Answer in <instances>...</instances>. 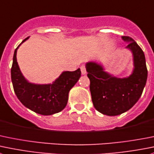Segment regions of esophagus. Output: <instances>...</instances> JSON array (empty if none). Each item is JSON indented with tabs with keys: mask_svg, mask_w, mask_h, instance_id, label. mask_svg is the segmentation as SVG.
I'll return each mask as SVG.
<instances>
[{
	"mask_svg": "<svg viewBox=\"0 0 154 154\" xmlns=\"http://www.w3.org/2000/svg\"><path fill=\"white\" fill-rule=\"evenodd\" d=\"M80 70H81L82 74H86V66L84 65H81L80 66Z\"/></svg>",
	"mask_w": 154,
	"mask_h": 154,
	"instance_id": "obj_1",
	"label": "esophagus"
}]
</instances>
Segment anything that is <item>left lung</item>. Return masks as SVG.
I'll return each mask as SVG.
<instances>
[{
  "label": "left lung",
  "instance_id": "left-lung-1",
  "mask_svg": "<svg viewBox=\"0 0 154 154\" xmlns=\"http://www.w3.org/2000/svg\"><path fill=\"white\" fill-rule=\"evenodd\" d=\"M122 38L129 42L126 48L133 54L135 68L129 77H113L95 62H88L86 65L94 107L107 116H117L132 108L141 97L147 82L144 52L132 37L123 36Z\"/></svg>",
  "mask_w": 154,
  "mask_h": 154
}]
</instances>
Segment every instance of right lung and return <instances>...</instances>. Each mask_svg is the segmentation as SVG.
Here are the masks:
<instances>
[{
	"mask_svg": "<svg viewBox=\"0 0 154 154\" xmlns=\"http://www.w3.org/2000/svg\"><path fill=\"white\" fill-rule=\"evenodd\" d=\"M18 47L15 50L11 68V80L17 98L24 106L39 114L52 115L62 111L68 103L70 89L81 76L80 68L74 71H64L52 84L37 85L28 83L22 76L18 65Z\"/></svg>",
	"mask_w": 154,
	"mask_h": 154,
	"instance_id": "obj_1",
	"label": "right lung"
}]
</instances>
